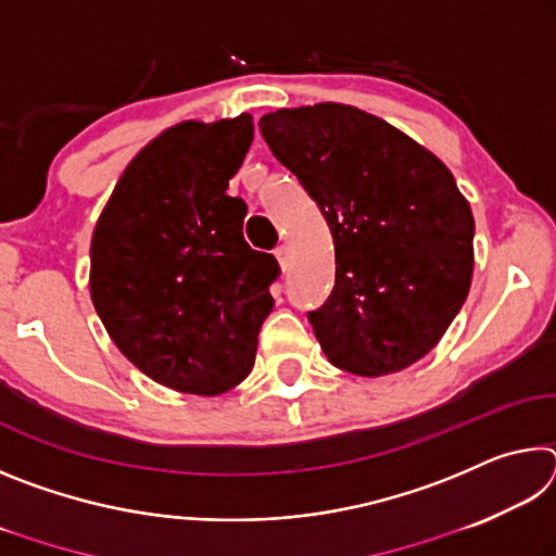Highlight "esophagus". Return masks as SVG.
<instances>
[{"instance_id": "esophagus-1", "label": "esophagus", "mask_w": 556, "mask_h": 556, "mask_svg": "<svg viewBox=\"0 0 556 556\" xmlns=\"http://www.w3.org/2000/svg\"><path fill=\"white\" fill-rule=\"evenodd\" d=\"M275 255L279 260V267L287 269L289 267V248H287V244H279V248L275 250Z\"/></svg>"}]
</instances>
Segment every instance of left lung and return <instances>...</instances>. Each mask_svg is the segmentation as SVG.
Masks as SVG:
<instances>
[{
	"label": "left lung",
	"instance_id": "8db88e82",
	"mask_svg": "<svg viewBox=\"0 0 556 556\" xmlns=\"http://www.w3.org/2000/svg\"><path fill=\"white\" fill-rule=\"evenodd\" d=\"M260 131L324 213L336 285L308 321L336 368L380 378L439 343L473 275V213L448 168L368 112L318 102Z\"/></svg>",
	"mask_w": 556,
	"mask_h": 556
}]
</instances>
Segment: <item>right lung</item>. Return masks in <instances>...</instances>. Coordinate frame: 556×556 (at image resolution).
Instances as JSON below:
<instances>
[{
    "label": "right lung",
    "mask_w": 556,
    "mask_h": 556,
    "mask_svg": "<svg viewBox=\"0 0 556 556\" xmlns=\"http://www.w3.org/2000/svg\"><path fill=\"white\" fill-rule=\"evenodd\" d=\"M252 117L181 122L131 159L90 242V296L129 363L188 394L248 378L275 299L277 260L242 238L248 205L228 181Z\"/></svg>",
    "instance_id": "right-lung-1"
}]
</instances>
